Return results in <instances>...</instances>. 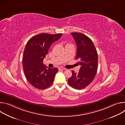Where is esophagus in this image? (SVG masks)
Returning a JSON list of instances; mask_svg holds the SVG:
<instances>
[{"label":"esophagus","mask_w":125,"mask_h":125,"mask_svg":"<svg viewBox=\"0 0 125 125\" xmlns=\"http://www.w3.org/2000/svg\"><path fill=\"white\" fill-rule=\"evenodd\" d=\"M58 70H66V68H63V67H59V68H58Z\"/></svg>","instance_id":"1"}]
</instances>
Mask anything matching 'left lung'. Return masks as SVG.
Returning <instances> with one entry per match:
<instances>
[{"mask_svg":"<svg viewBox=\"0 0 125 125\" xmlns=\"http://www.w3.org/2000/svg\"><path fill=\"white\" fill-rule=\"evenodd\" d=\"M71 34L77 46L76 59L81 66L78 73L72 71V75L68 79L69 85L77 90H82L90 84L94 79L98 66V54L91 39L83 33L72 32Z\"/></svg>","mask_w":125,"mask_h":125,"instance_id":"1","label":"left lung"}]
</instances>
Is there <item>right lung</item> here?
<instances>
[{
  "label": "right lung",
  "instance_id": "add662e5",
  "mask_svg": "<svg viewBox=\"0 0 125 125\" xmlns=\"http://www.w3.org/2000/svg\"><path fill=\"white\" fill-rule=\"evenodd\" d=\"M61 36V33H42L27 42L23 56V67L27 80L35 88L44 90L52 85L58 69L45 66L43 60L52 43Z\"/></svg>",
  "mask_w": 125,
  "mask_h": 125
}]
</instances>
